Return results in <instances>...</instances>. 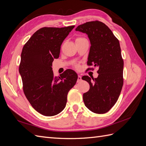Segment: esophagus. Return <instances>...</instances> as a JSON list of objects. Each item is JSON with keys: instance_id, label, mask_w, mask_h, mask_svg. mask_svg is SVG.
Masks as SVG:
<instances>
[{"instance_id": "34e87169", "label": "esophagus", "mask_w": 146, "mask_h": 146, "mask_svg": "<svg viewBox=\"0 0 146 146\" xmlns=\"http://www.w3.org/2000/svg\"><path fill=\"white\" fill-rule=\"evenodd\" d=\"M81 80H82V77L80 76V75H78V79H77V82H80Z\"/></svg>"}]
</instances>
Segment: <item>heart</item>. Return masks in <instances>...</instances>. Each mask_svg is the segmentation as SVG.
Masks as SVG:
<instances>
[{
    "instance_id": "1",
    "label": "heart",
    "mask_w": 146,
    "mask_h": 146,
    "mask_svg": "<svg viewBox=\"0 0 146 146\" xmlns=\"http://www.w3.org/2000/svg\"><path fill=\"white\" fill-rule=\"evenodd\" d=\"M82 38H82V37H78V38H76V41H78V40H79V39H82ZM79 67H80V66H79V65H78V64H76V65H75V68H77V69H78Z\"/></svg>"
}]
</instances>
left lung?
I'll return each instance as SVG.
<instances>
[{
    "label": "left lung",
    "instance_id": "left-lung-1",
    "mask_svg": "<svg viewBox=\"0 0 146 146\" xmlns=\"http://www.w3.org/2000/svg\"><path fill=\"white\" fill-rule=\"evenodd\" d=\"M76 31L86 33L91 42L88 66L98 67V78L84 76L90 90L83 94L86 107L97 114L108 112L116 103L123 83V60L120 44L107 25L99 21L78 25ZM89 68L88 70H93Z\"/></svg>",
    "mask_w": 146,
    "mask_h": 146
}]
</instances>
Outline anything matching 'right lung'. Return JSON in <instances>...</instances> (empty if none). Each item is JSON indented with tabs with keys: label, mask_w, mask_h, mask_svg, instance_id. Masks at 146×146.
Here are the masks:
<instances>
[{
	"label": "right lung",
	"mask_w": 146,
	"mask_h": 146,
	"mask_svg": "<svg viewBox=\"0 0 146 146\" xmlns=\"http://www.w3.org/2000/svg\"><path fill=\"white\" fill-rule=\"evenodd\" d=\"M74 27H42L23 48L19 71L24 94L32 107L44 116H55L63 111L68 92L77 82L74 70L67 69L56 77L52 68L54 60L59 57L61 44Z\"/></svg>",
	"instance_id": "obj_1"
}]
</instances>
